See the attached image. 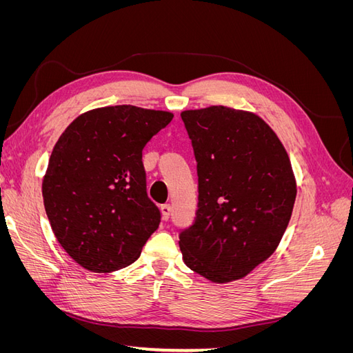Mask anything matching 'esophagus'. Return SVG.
<instances>
[{"mask_svg": "<svg viewBox=\"0 0 353 353\" xmlns=\"http://www.w3.org/2000/svg\"><path fill=\"white\" fill-rule=\"evenodd\" d=\"M160 210H162V216H163V219H169V216H170V210H172V208H170V205H162V208H160Z\"/></svg>", "mask_w": 353, "mask_h": 353, "instance_id": "1", "label": "esophagus"}]
</instances>
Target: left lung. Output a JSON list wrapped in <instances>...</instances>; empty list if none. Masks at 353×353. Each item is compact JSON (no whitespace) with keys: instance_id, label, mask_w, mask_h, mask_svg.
<instances>
[{"instance_id":"1","label":"left lung","mask_w":353,"mask_h":353,"mask_svg":"<svg viewBox=\"0 0 353 353\" xmlns=\"http://www.w3.org/2000/svg\"><path fill=\"white\" fill-rule=\"evenodd\" d=\"M181 117L199 175L196 221L179 234L183 259L212 283L240 280L275 252L292 218L290 159L252 112L210 105Z\"/></svg>"}]
</instances>
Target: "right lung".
<instances>
[{
  "label": "right lung",
  "mask_w": 353,
  "mask_h": 353,
  "mask_svg": "<svg viewBox=\"0 0 353 353\" xmlns=\"http://www.w3.org/2000/svg\"><path fill=\"white\" fill-rule=\"evenodd\" d=\"M174 114L109 105L78 116L59 138L42 179L52 232L82 268L112 272L135 262L157 230L143 148Z\"/></svg>",
  "instance_id": "add662e5"
}]
</instances>
